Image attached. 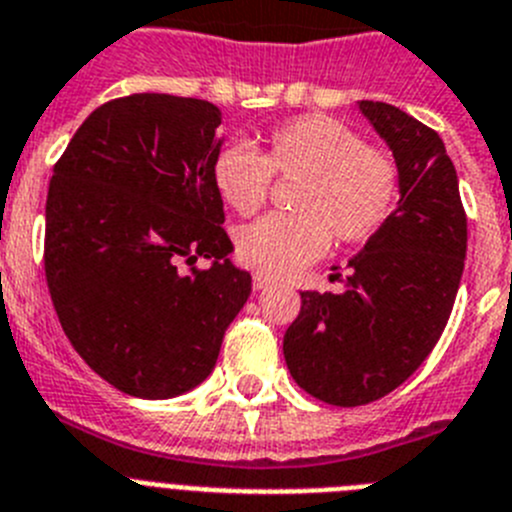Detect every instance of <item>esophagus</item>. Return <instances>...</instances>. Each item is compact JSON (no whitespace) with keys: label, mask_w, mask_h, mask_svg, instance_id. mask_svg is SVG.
Here are the masks:
<instances>
[{"label":"esophagus","mask_w":512,"mask_h":512,"mask_svg":"<svg viewBox=\"0 0 512 512\" xmlns=\"http://www.w3.org/2000/svg\"><path fill=\"white\" fill-rule=\"evenodd\" d=\"M268 286H273V278H270V275H262V273L252 275V288H255V291H262V288H268Z\"/></svg>","instance_id":"34e87169"}]
</instances>
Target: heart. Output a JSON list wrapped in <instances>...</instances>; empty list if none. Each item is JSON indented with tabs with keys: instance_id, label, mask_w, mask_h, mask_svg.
<instances>
[{
	"instance_id": "obj_1",
	"label": "heart",
	"mask_w": 512,
	"mask_h": 512,
	"mask_svg": "<svg viewBox=\"0 0 512 512\" xmlns=\"http://www.w3.org/2000/svg\"><path fill=\"white\" fill-rule=\"evenodd\" d=\"M296 180L293 213H270L237 231V260L262 275H288L324 255L330 239L376 237L402 195L399 164L381 146L330 115H299L275 126L262 151L229 141L211 159L221 201L242 216L265 206L270 182Z\"/></svg>"
}]
</instances>
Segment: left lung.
<instances>
[{
	"instance_id": "left-lung-1",
	"label": "left lung",
	"mask_w": 512,
	"mask_h": 512,
	"mask_svg": "<svg viewBox=\"0 0 512 512\" xmlns=\"http://www.w3.org/2000/svg\"><path fill=\"white\" fill-rule=\"evenodd\" d=\"M361 110L389 144L402 198L348 262L342 293L301 291L283 337L293 381L335 407H361L410 379L441 340L466 257V211L441 136L386 102Z\"/></svg>"
}]
</instances>
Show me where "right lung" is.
I'll return each mask as SVG.
<instances>
[{
  "label": "right lung",
  "mask_w": 512,
  "mask_h": 512,
  "mask_svg": "<svg viewBox=\"0 0 512 512\" xmlns=\"http://www.w3.org/2000/svg\"><path fill=\"white\" fill-rule=\"evenodd\" d=\"M221 110L141 92L110 100L53 164L43 265L84 363L123 394L170 399L216 366L252 291L211 182ZM203 256L211 269L182 274Z\"/></svg>",
  "instance_id": "obj_1"
}]
</instances>
